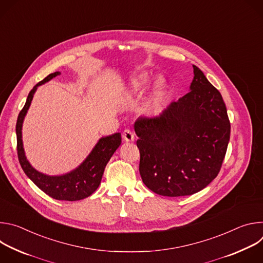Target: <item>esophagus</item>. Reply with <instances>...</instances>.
I'll use <instances>...</instances> for the list:
<instances>
[{
  "label": "esophagus",
  "instance_id": "1",
  "mask_svg": "<svg viewBox=\"0 0 263 263\" xmlns=\"http://www.w3.org/2000/svg\"><path fill=\"white\" fill-rule=\"evenodd\" d=\"M123 138L125 141H133L135 139V134L129 130V129H126L124 132H123Z\"/></svg>",
  "mask_w": 263,
  "mask_h": 263
}]
</instances>
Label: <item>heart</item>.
<instances>
[{
    "instance_id": "b5f03b06",
    "label": "heart",
    "mask_w": 263,
    "mask_h": 263,
    "mask_svg": "<svg viewBox=\"0 0 263 263\" xmlns=\"http://www.w3.org/2000/svg\"><path fill=\"white\" fill-rule=\"evenodd\" d=\"M153 78L149 76L148 73L146 72H142L137 74L134 78H132L131 80V90L134 93H141L143 92L147 86L149 85V83L152 82ZM164 88H165V83L162 79H158L148 96L147 99V106L148 107H154L156 106L162 99L163 97V92H164Z\"/></svg>"
}]
</instances>
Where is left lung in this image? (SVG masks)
Segmentation results:
<instances>
[{"label": "left lung", "instance_id": "8db88e82", "mask_svg": "<svg viewBox=\"0 0 263 263\" xmlns=\"http://www.w3.org/2000/svg\"><path fill=\"white\" fill-rule=\"evenodd\" d=\"M191 91L134 130L142 182L157 195H194L215 179L227 152L230 122L220 92L196 65Z\"/></svg>", "mask_w": 263, "mask_h": 263}]
</instances>
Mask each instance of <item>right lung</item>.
<instances>
[{
  "instance_id": "1",
  "label": "right lung",
  "mask_w": 263,
  "mask_h": 263,
  "mask_svg": "<svg viewBox=\"0 0 263 263\" xmlns=\"http://www.w3.org/2000/svg\"><path fill=\"white\" fill-rule=\"evenodd\" d=\"M60 73V71L50 73L29 92L26 104L20 112L16 122L17 156L27 177L45 194L55 200L79 201L89 197L97 191L108 161L122 143V137L121 133L101 137L85 160L78 167L63 175H46L35 170L30 164L26 157L23 144V123L37 87L49 82Z\"/></svg>"
}]
</instances>
